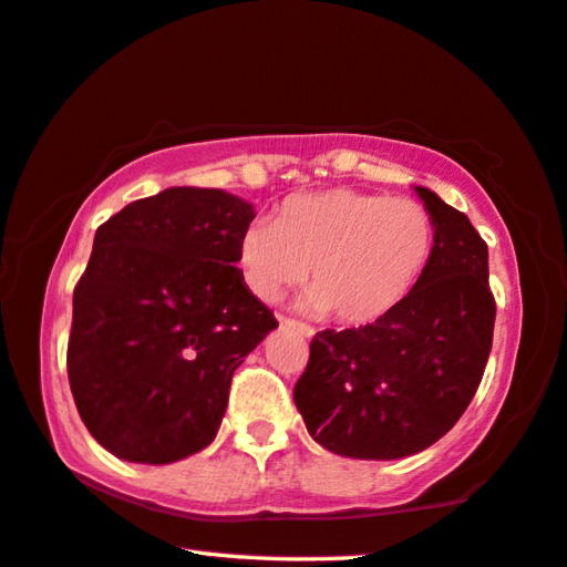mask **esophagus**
Segmentation results:
<instances>
[{
    "instance_id": "1",
    "label": "esophagus",
    "mask_w": 567,
    "mask_h": 567,
    "mask_svg": "<svg viewBox=\"0 0 567 567\" xmlns=\"http://www.w3.org/2000/svg\"><path fill=\"white\" fill-rule=\"evenodd\" d=\"M280 322H282V326H287V328H295L305 338L316 336V328L308 326V322H300V320H295V318H280Z\"/></svg>"
}]
</instances>
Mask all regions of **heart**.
Listing matches in <instances>:
<instances>
[{"instance_id": "b5f03b06", "label": "heart", "mask_w": 567, "mask_h": 567, "mask_svg": "<svg viewBox=\"0 0 567 567\" xmlns=\"http://www.w3.org/2000/svg\"><path fill=\"white\" fill-rule=\"evenodd\" d=\"M434 245V214L411 196L328 188L290 196L275 221L247 224L239 269L259 300H277L308 272L305 305L358 326L409 298Z\"/></svg>"}]
</instances>
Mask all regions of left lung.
Listing matches in <instances>:
<instances>
[{"instance_id": "left-lung-1", "label": "left lung", "mask_w": 567, "mask_h": 567, "mask_svg": "<svg viewBox=\"0 0 567 567\" xmlns=\"http://www.w3.org/2000/svg\"><path fill=\"white\" fill-rule=\"evenodd\" d=\"M436 221L434 257L375 322L320 330L295 383L305 426L332 454L401 460L439 442L470 406L494 332L487 241L464 212L416 186Z\"/></svg>"}]
</instances>
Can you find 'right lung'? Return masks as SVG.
Segmentation results:
<instances>
[{
	"label": "right lung",
	"mask_w": 567,
	"mask_h": 567,
	"mask_svg": "<svg viewBox=\"0 0 567 567\" xmlns=\"http://www.w3.org/2000/svg\"><path fill=\"white\" fill-rule=\"evenodd\" d=\"M251 219L227 192L174 186L97 227L73 292L68 379L111 454L171 464L217 436L231 375L277 328L237 267Z\"/></svg>",
	"instance_id": "1"
}]
</instances>
